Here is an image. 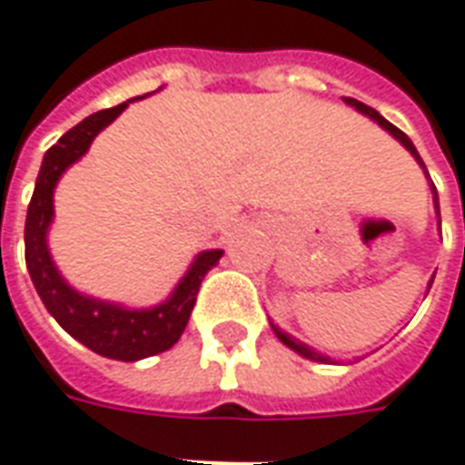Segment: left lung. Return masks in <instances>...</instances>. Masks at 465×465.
<instances>
[{
  "label": "left lung",
  "mask_w": 465,
  "mask_h": 465,
  "mask_svg": "<svg viewBox=\"0 0 465 465\" xmlns=\"http://www.w3.org/2000/svg\"><path fill=\"white\" fill-rule=\"evenodd\" d=\"M345 102H348L351 107H355V110H358V112H363V114H368L371 120H375V122H378V124H381V127H383V130H388V133L393 134V137H396L398 143L403 144V147H406L408 153L413 154V157H416L418 163H420V167L426 170V164H423V160H420V154H418V150H416V147H413V143L408 140V134H406V133H401V130H398L396 124H391V122L385 120L383 114H378V112H375L373 107H368V104H363V102L351 100V97H345ZM426 173H428V170H426ZM433 200H436V213H438V215H440V210H438L436 187H433ZM430 282H433V278H430ZM270 325H272V322H270ZM272 331H275V335H278V338H280V341H282V343L288 345V348H292L295 353H301L302 358H311V361H318V363H328V358H325V355L315 353L312 348H308V345H302L301 341H295V338H291L288 332H282V331H280V328H275V325H272Z\"/></svg>",
  "instance_id": "left-lung-1"
}]
</instances>
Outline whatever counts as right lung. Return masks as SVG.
I'll use <instances>...</instances> for the list:
<instances>
[{"label":"right lung","instance_id":"obj_1","mask_svg":"<svg viewBox=\"0 0 465 465\" xmlns=\"http://www.w3.org/2000/svg\"><path fill=\"white\" fill-rule=\"evenodd\" d=\"M124 107L127 102L110 110L94 112L87 120L74 124L69 133L62 134L57 144L47 150L39 167L35 195L29 200L27 223H25V260L45 308L74 341H80L82 345H87L90 351L104 358L133 363L170 351L180 341L190 321V312L195 308L200 282L207 270L223 258V250L200 252L193 268L187 270L185 278L174 288L173 298L150 311H127L112 302L84 298L62 280L47 250V227L54 215L52 207L54 185L69 164L77 163L87 153L97 133L104 130Z\"/></svg>","mask_w":465,"mask_h":465}]
</instances>
